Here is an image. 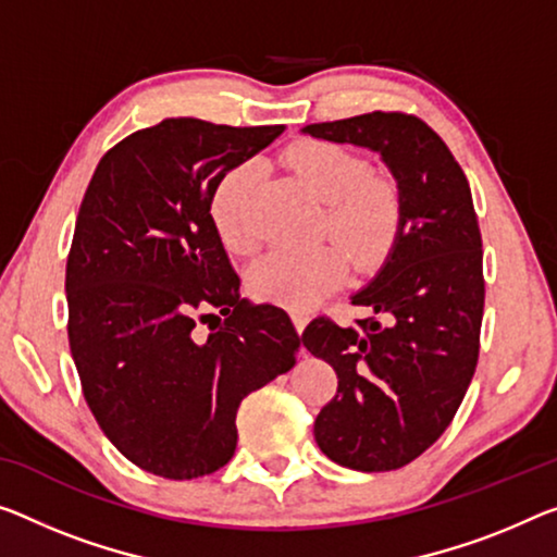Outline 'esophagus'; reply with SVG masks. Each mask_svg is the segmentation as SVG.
<instances>
[{"mask_svg": "<svg viewBox=\"0 0 557 557\" xmlns=\"http://www.w3.org/2000/svg\"><path fill=\"white\" fill-rule=\"evenodd\" d=\"M290 319H294V326H296L298 333H301V331L306 329V323H308V315H306V313H301V311H290Z\"/></svg>", "mask_w": 557, "mask_h": 557, "instance_id": "1", "label": "esophagus"}]
</instances>
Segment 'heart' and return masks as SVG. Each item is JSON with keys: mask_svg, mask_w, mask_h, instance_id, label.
Wrapping results in <instances>:
<instances>
[{"mask_svg": "<svg viewBox=\"0 0 557 557\" xmlns=\"http://www.w3.org/2000/svg\"><path fill=\"white\" fill-rule=\"evenodd\" d=\"M290 169L315 199L323 201L321 236L344 246L356 267H373L396 238L400 199L388 178L373 176L368 161L333 141L301 144L288 159ZM263 169L259 161H242L219 178L211 196V216L231 249L249 253L261 242L256 224V191ZM346 253L336 244L304 251H271L251 269L256 296L304 308L329 296L348 271Z\"/></svg>", "mask_w": 557, "mask_h": 557, "instance_id": "b5f03b06", "label": "heart"}]
</instances>
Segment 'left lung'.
<instances>
[{"mask_svg": "<svg viewBox=\"0 0 557 557\" xmlns=\"http://www.w3.org/2000/svg\"><path fill=\"white\" fill-rule=\"evenodd\" d=\"M304 132L379 151L398 182L396 244L350 301L379 315L356 329L319 315L301 333L338 375L313 423L319 448L354 470H396L441 438L478 366L485 278L473 196L446 141L416 114L371 111Z\"/></svg>", "mask_w": 557, "mask_h": 557, "instance_id": "obj_1", "label": "left lung"}]
</instances>
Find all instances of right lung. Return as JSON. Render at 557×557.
Returning <instances> with one entry per match:
<instances>
[{"label": "right lung", "mask_w": 557, "mask_h": 557, "mask_svg": "<svg viewBox=\"0 0 557 557\" xmlns=\"http://www.w3.org/2000/svg\"><path fill=\"white\" fill-rule=\"evenodd\" d=\"M281 132L164 119L114 144L82 199L66 259L72 356L99 428L147 473L224 468L242 400L296 363L288 313L246 306L211 216L219 178Z\"/></svg>", "instance_id": "1"}]
</instances>
